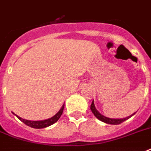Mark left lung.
<instances>
[{
    "label": "left lung",
    "instance_id": "1",
    "mask_svg": "<svg viewBox=\"0 0 151 151\" xmlns=\"http://www.w3.org/2000/svg\"><path fill=\"white\" fill-rule=\"evenodd\" d=\"M91 111L94 114V115L96 116L99 120H100L102 122H104L105 123H107V124H111V125H118V124H120V123H122L123 122L126 121L128 119H130L131 117H132L134 114H135V112L133 113L132 114H131L130 116H128V117L123 118V119H111V118H108L106 117V116H104L102 114H100L99 112L97 111V109L96 108V106H95V104H94V100L91 103Z\"/></svg>",
    "mask_w": 151,
    "mask_h": 151
}]
</instances>
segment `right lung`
<instances>
[{
  "mask_svg": "<svg viewBox=\"0 0 151 151\" xmlns=\"http://www.w3.org/2000/svg\"><path fill=\"white\" fill-rule=\"evenodd\" d=\"M63 108H64V104L61 106V108L60 109V111H59L54 116L51 117L50 119H47L40 120V121H31V120L24 119L22 118L19 117L18 115H16L14 113H13V114H15L16 116H17L21 122H23L24 124H26V125L28 126V127H30L32 128H36V129H41V128L47 127H49V126L52 125V124H54L55 123H56V122L58 121L59 119L60 118L62 113H63Z\"/></svg>",
  "mask_w": 151,
  "mask_h": 151,
  "instance_id": "1",
  "label": "right lung"
}]
</instances>
